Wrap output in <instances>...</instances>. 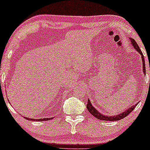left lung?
Returning <instances> with one entry per match:
<instances>
[{
    "label": "left lung",
    "mask_w": 150,
    "mask_h": 150,
    "mask_svg": "<svg viewBox=\"0 0 150 150\" xmlns=\"http://www.w3.org/2000/svg\"><path fill=\"white\" fill-rule=\"evenodd\" d=\"M130 42H131V44L132 45V46L134 47V49L137 51V53H139L141 55V58H142V70H143L142 72H143L144 75H146L145 62H144L143 54H142L140 47H139L138 45H137V44L136 43L135 41L133 39H132V38H130ZM149 83H150V80H149ZM137 104H138V102H137V104H135V105H132L130 108H128L127 110H125V111H123L122 113H120L119 114H117V115H115V116H106V115H104L103 113H101L99 112V111H98L93 106V105L92 104V103H91V101H89V99H88V101H87V108L89 111V112L93 116L97 118V119L102 120H109V121H114V120H119L120 119H123V118H125V116H127L128 114H130V112L132 111V110L135 108V106H137Z\"/></svg>",
    "instance_id": "obj_1"
}]
</instances>
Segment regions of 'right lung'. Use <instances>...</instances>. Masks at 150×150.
Here are the masks:
<instances>
[{
    "label": "right lung",
    "mask_w": 150,
    "mask_h": 150,
    "mask_svg": "<svg viewBox=\"0 0 150 150\" xmlns=\"http://www.w3.org/2000/svg\"><path fill=\"white\" fill-rule=\"evenodd\" d=\"M27 120H34V121H35V120H37V121H45V120H52L53 118H40V119H34V118H27V117H25Z\"/></svg>",
    "instance_id": "add662e5"
}]
</instances>
